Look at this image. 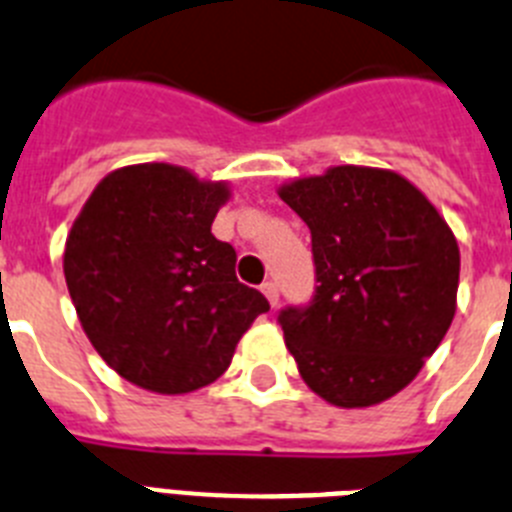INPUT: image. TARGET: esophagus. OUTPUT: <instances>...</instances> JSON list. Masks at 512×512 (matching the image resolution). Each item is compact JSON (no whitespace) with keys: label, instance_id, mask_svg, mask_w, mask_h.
I'll list each match as a JSON object with an SVG mask.
<instances>
[{"label":"esophagus","instance_id":"34e87169","mask_svg":"<svg viewBox=\"0 0 512 512\" xmlns=\"http://www.w3.org/2000/svg\"><path fill=\"white\" fill-rule=\"evenodd\" d=\"M260 291L265 293V299L270 301V306H278V286L273 281H265L260 286Z\"/></svg>","mask_w":512,"mask_h":512}]
</instances>
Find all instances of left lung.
<instances>
[{"mask_svg": "<svg viewBox=\"0 0 512 512\" xmlns=\"http://www.w3.org/2000/svg\"><path fill=\"white\" fill-rule=\"evenodd\" d=\"M311 231L317 293L283 309L286 348L324 402L355 410L399 394L456 314L459 242L407 177L340 164L278 188Z\"/></svg>", "mask_w": 512, "mask_h": 512, "instance_id": "left-lung-1", "label": "left lung"}]
</instances>
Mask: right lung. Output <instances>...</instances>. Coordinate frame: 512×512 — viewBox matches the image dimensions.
<instances>
[{"instance_id":"obj_1","label":"right lung","mask_w":512,"mask_h":512,"mask_svg":"<svg viewBox=\"0 0 512 512\" xmlns=\"http://www.w3.org/2000/svg\"><path fill=\"white\" fill-rule=\"evenodd\" d=\"M229 182L164 162L97 182L71 224L64 275L84 335L121 379L188 394L229 368L268 299L237 281V252L211 234Z\"/></svg>"}]
</instances>
